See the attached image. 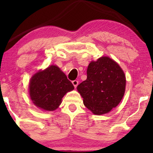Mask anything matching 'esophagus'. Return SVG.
Segmentation results:
<instances>
[{"mask_svg":"<svg viewBox=\"0 0 153 153\" xmlns=\"http://www.w3.org/2000/svg\"><path fill=\"white\" fill-rule=\"evenodd\" d=\"M78 83H79L78 81H76V80H74V81H72V84L74 85V88H76L77 85H78Z\"/></svg>","mask_w":153,"mask_h":153,"instance_id":"34e87169","label":"esophagus"}]
</instances>
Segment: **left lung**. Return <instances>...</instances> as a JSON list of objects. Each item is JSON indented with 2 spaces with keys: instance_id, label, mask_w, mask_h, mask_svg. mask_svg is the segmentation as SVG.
Wrapping results in <instances>:
<instances>
[{
  "instance_id": "left-lung-1",
  "label": "left lung",
  "mask_w": 153,
  "mask_h": 153,
  "mask_svg": "<svg viewBox=\"0 0 153 153\" xmlns=\"http://www.w3.org/2000/svg\"><path fill=\"white\" fill-rule=\"evenodd\" d=\"M126 78L116 61L102 56L91 61L87 69V79L77 86L84 105L95 115L107 114L116 107L125 91Z\"/></svg>"
}]
</instances>
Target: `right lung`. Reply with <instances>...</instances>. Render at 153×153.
Here are the masks:
<instances>
[{"mask_svg": "<svg viewBox=\"0 0 153 153\" xmlns=\"http://www.w3.org/2000/svg\"><path fill=\"white\" fill-rule=\"evenodd\" d=\"M74 89L66 75L56 65H51L31 77L29 94L33 103L44 111L56 110L64 95Z\"/></svg>", "mask_w": 153, "mask_h": 153, "instance_id": "1", "label": "right lung"}]
</instances>
